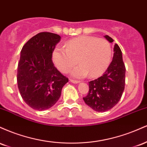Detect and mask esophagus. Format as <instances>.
I'll use <instances>...</instances> for the list:
<instances>
[{
  "instance_id": "1",
  "label": "esophagus",
  "mask_w": 147,
  "mask_h": 147,
  "mask_svg": "<svg viewBox=\"0 0 147 147\" xmlns=\"http://www.w3.org/2000/svg\"><path fill=\"white\" fill-rule=\"evenodd\" d=\"M70 81L72 82V83H74V84H78V83H79V82H79V81H77V80H74V79H70Z\"/></svg>"
}]
</instances>
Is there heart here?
<instances>
[{"mask_svg":"<svg viewBox=\"0 0 147 147\" xmlns=\"http://www.w3.org/2000/svg\"><path fill=\"white\" fill-rule=\"evenodd\" d=\"M65 46V49L56 47L52 53L54 63L63 73H67L77 63V58L80 64L71 71L76 78L88 75L95 78L102 75L110 64L111 47L104 38L84 35L70 40Z\"/></svg>","mask_w":147,"mask_h":147,"instance_id":"1","label":"heart"}]
</instances>
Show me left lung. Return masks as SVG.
<instances>
[{
    "label": "left lung",
    "instance_id": "left-lung-1",
    "mask_svg": "<svg viewBox=\"0 0 147 147\" xmlns=\"http://www.w3.org/2000/svg\"><path fill=\"white\" fill-rule=\"evenodd\" d=\"M104 37L110 43L113 39ZM113 57L109 68L102 77L88 82V94L83 97L84 102L94 111L105 112L114 107L120 100L125 86L126 68L121 49L115 44Z\"/></svg>",
    "mask_w": 147,
    "mask_h": 147
}]
</instances>
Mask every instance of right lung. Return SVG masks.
I'll list each match as a JSON object with an SVG mask.
<instances>
[{
    "mask_svg": "<svg viewBox=\"0 0 147 147\" xmlns=\"http://www.w3.org/2000/svg\"><path fill=\"white\" fill-rule=\"evenodd\" d=\"M61 36L40 32L23 45L18 64L17 84L22 98L32 109L43 111L55 105L68 79L54 65L52 52Z\"/></svg>",
    "mask_w": 147,
    "mask_h": 147,
    "instance_id": "right-lung-1",
    "label": "right lung"
}]
</instances>
